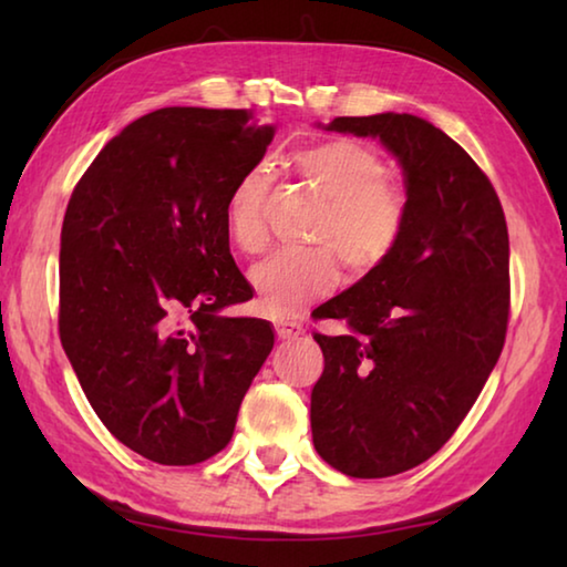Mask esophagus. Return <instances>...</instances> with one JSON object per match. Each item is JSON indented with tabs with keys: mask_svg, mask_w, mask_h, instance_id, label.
Segmentation results:
<instances>
[{
	"mask_svg": "<svg viewBox=\"0 0 567 567\" xmlns=\"http://www.w3.org/2000/svg\"><path fill=\"white\" fill-rule=\"evenodd\" d=\"M275 332L280 340H292L297 334H302V324L292 318H280L275 322Z\"/></svg>",
	"mask_w": 567,
	"mask_h": 567,
	"instance_id": "34e87169",
	"label": "esophagus"
}]
</instances>
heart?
Instances as JSON below:
<instances>
[{"label": "heart", "mask_w": 567, "mask_h": 567, "mask_svg": "<svg viewBox=\"0 0 567 567\" xmlns=\"http://www.w3.org/2000/svg\"><path fill=\"white\" fill-rule=\"evenodd\" d=\"M297 175L318 195L324 209L307 243L252 267V285L267 315L282 318L318 300L340 282V265L352 277L375 270L395 252L408 225V195L388 179L385 157L362 142L334 137L305 147L292 157ZM270 175L262 167L245 172L227 197L229 239L247 255L267 247L265 203Z\"/></svg>", "instance_id": "heart-1"}]
</instances>
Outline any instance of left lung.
Returning a JSON list of instances; mask_svg holds the SVG:
<instances>
[{"mask_svg": "<svg viewBox=\"0 0 567 567\" xmlns=\"http://www.w3.org/2000/svg\"><path fill=\"white\" fill-rule=\"evenodd\" d=\"M380 137L405 169L408 225L385 262L312 312L348 332H312V443L350 477H390L433 457L491 378L511 318V243L475 159L415 114L338 117Z\"/></svg>", "mask_w": 567, "mask_h": 567, "instance_id": "8db88e82", "label": "left lung"}]
</instances>
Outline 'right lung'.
I'll use <instances>...</instances> for the list:
<instances>
[{
  "label": "right lung",
  "instance_id": "right-lung-1",
  "mask_svg": "<svg viewBox=\"0 0 567 567\" xmlns=\"http://www.w3.org/2000/svg\"><path fill=\"white\" fill-rule=\"evenodd\" d=\"M272 137L249 110L150 112L102 147L66 205L62 348L104 427L152 463L217 455L275 344L270 322L217 315L252 297L225 207Z\"/></svg>",
  "mask_w": 567,
  "mask_h": 567
}]
</instances>
